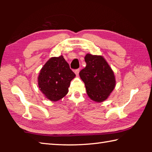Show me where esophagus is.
<instances>
[{
	"mask_svg": "<svg viewBox=\"0 0 152 152\" xmlns=\"http://www.w3.org/2000/svg\"><path fill=\"white\" fill-rule=\"evenodd\" d=\"M79 72H80V69H76V70H74V72H75V74H76V76H78V74H79Z\"/></svg>",
	"mask_w": 152,
	"mask_h": 152,
	"instance_id": "esophagus-1",
	"label": "esophagus"
}]
</instances>
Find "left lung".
I'll return each instance as SVG.
<instances>
[{"label":"left lung","instance_id":"left-lung-1","mask_svg":"<svg viewBox=\"0 0 152 152\" xmlns=\"http://www.w3.org/2000/svg\"><path fill=\"white\" fill-rule=\"evenodd\" d=\"M86 66L79 75L86 86L88 96L98 102L106 100L115 86L114 73L101 56L86 54Z\"/></svg>","mask_w":152,"mask_h":152}]
</instances>
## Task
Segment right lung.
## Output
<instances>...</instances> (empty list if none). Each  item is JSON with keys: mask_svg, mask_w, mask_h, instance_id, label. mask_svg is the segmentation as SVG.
<instances>
[{"mask_svg": "<svg viewBox=\"0 0 152 152\" xmlns=\"http://www.w3.org/2000/svg\"><path fill=\"white\" fill-rule=\"evenodd\" d=\"M76 76L62 56L50 58L38 77L40 91L51 101H58L68 92L70 82Z\"/></svg>", "mask_w": 152, "mask_h": 152, "instance_id": "add662e5", "label": "right lung"}]
</instances>
